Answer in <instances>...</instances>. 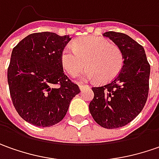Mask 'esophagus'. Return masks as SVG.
Masks as SVG:
<instances>
[{
    "label": "esophagus",
    "instance_id": "1",
    "mask_svg": "<svg viewBox=\"0 0 159 159\" xmlns=\"http://www.w3.org/2000/svg\"><path fill=\"white\" fill-rule=\"evenodd\" d=\"M79 88H80V90H84V89H88V88H89V85L80 84L79 85Z\"/></svg>",
    "mask_w": 159,
    "mask_h": 159
}]
</instances>
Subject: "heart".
<instances>
[{
	"label": "heart",
	"instance_id": "b5f03b06",
	"mask_svg": "<svg viewBox=\"0 0 159 159\" xmlns=\"http://www.w3.org/2000/svg\"><path fill=\"white\" fill-rule=\"evenodd\" d=\"M63 69L70 75H76L84 69L83 80H95L101 84L117 77L123 68L124 57L120 48L106 38L84 37L74 43V47H64L61 53Z\"/></svg>",
	"mask_w": 159,
	"mask_h": 159
}]
</instances>
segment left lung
<instances>
[{"instance_id":"8db88e82","label":"left lung","mask_w":159,"mask_h":159,"mask_svg":"<svg viewBox=\"0 0 159 159\" xmlns=\"http://www.w3.org/2000/svg\"><path fill=\"white\" fill-rule=\"evenodd\" d=\"M109 38L122 51L123 68L109 84L92 87L94 98L89 109L94 120L105 129H118L139 114L148 98L151 66L143 47L129 36L107 31Z\"/></svg>"}]
</instances>
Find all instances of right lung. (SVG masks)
I'll list each match as a JSON object with an SVG mask.
<instances>
[{"label":"right lung","mask_w":159,"mask_h":159,"mask_svg":"<svg viewBox=\"0 0 159 159\" xmlns=\"http://www.w3.org/2000/svg\"><path fill=\"white\" fill-rule=\"evenodd\" d=\"M69 36L37 32L13 48L8 69V83L16 112L37 127H51L68 112L78 85L63 73L61 53Z\"/></svg>","instance_id":"1"}]
</instances>
